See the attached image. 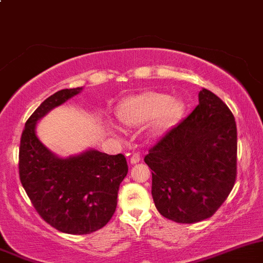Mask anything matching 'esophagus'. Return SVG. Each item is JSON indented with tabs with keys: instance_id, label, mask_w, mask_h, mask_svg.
<instances>
[{
	"instance_id": "1",
	"label": "esophagus",
	"mask_w": 263,
	"mask_h": 263,
	"mask_svg": "<svg viewBox=\"0 0 263 263\" xmlns=\"http://www.w3.org/2000/svg\"><path fill=\"white\" fill-rule=\"evenodd\" d=\"M139 161H141V154L136 152V154L132 155V157H130V162H132V164H137V162Z\"/></svg>"
}]
</instances>
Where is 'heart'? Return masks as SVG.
Instances as JSON below:
<instances>
[{
	"instance_id": "obj_1",
	"label": "heart",
	"mask_w": 263,
	"mask_h": 263,
	"mask_svg": "<svg viewBox=\"0 0 263 263\" xmlns=\"http://www.w3.org/2000/svg\"><path fill=\"white\" fill-rule=\"evenodd\" d=\"M182 108L181 102L167 94L146 91L125 99L117 109V116L127 126H139L152 120L151 132L161 134L178 121Z\"/></svg>"
}]
</instances>
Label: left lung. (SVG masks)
Wrapping results in <instances>:
<instances>
[{
	"mask_svg": "<svg viewBox=\"0 0 263 263\" xmlns=\"http://www.w3.org/2000/svg\"><path fill=\"white\" fill-rule=\"evenodd\" d=\"M236 154L234 115L221 98L202 89L194 111L144 157L160 214L178 223L213 216L236 181Z\"/></svg>",
	"mask_w": 263,
	"mask_h": 263,
	"instance_id": "left-lung-1",
	"label": "left lung"
}]
</instances>
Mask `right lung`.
Returning <instances> with one entry per match:
<instances>
[{
  "instance_id": "right-lung-1",
  "label": "right lung",
  "mask_w": 263,
  "mask_h": 263,
  "mask_svg": "<svg viewBox=\"0 0 263 263\" xmlns=\"http://www.w3.org/2000/svg\"><path fill=\"white\" fill-rule=\"evenodd\" d=\"M81 89L59 90L45 99L27 120L19 147V177L34 209L50 226L71 235L91 234L108 223L127 174L122 154L89 149L62 159L37 138V121Z\"/></svg>"
}]
</instances>
